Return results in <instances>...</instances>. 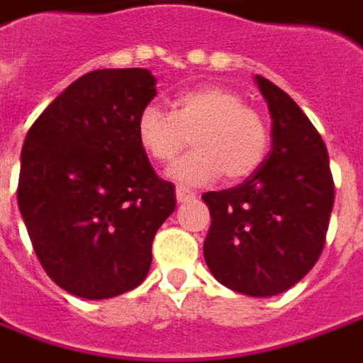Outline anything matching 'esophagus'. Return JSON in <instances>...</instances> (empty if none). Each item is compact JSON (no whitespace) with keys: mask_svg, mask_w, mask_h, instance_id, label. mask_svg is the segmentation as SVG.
<instances>
[{"mask_svg":"<svg viewBox=\"0 0 363 363\" xmlns=\"http://www.w3.org/2000/svg\"><path fill=\"white\" fill-rule=\"evenodd\" d=\"M176 197H177V201H179V203H186V201H191V199L196 197V194H194V191H189L187 187L177 186L176 187Z\"/></svg>","mask_w":363,"mask_h":363,"instance_id":"obj_1","label":"esophagus"}]
</instances>
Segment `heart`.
Here are the masks:
<instances>
[{
    "label": "heart",
    "instance_id": "b5f03b06",
    "mask_svg": "<svg viewBox=\"0 0 363 363\" xmlns=\"http://www.w3.org/2000/svg\"><path fill=\"white\" fill-rule=\"evenodd\" d=\"M191 138V152L174 164L169 177L184 186H206L223 174L241 182L259 169L269 152L261 114L231 89L209 84L172 99V112L148 104L136 118V138L157 164L174 162Z\"/></svg>",
    "mask_w": 363,
    "mask_h": 363
}]
</instances>
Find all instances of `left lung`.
<instances>
[{
    "mask_svg": "<svg viewBox=\"0 0 363 363\" xmlns=\"http://www.w3.org/2000/svg\"><path fill=\"white\" fill-rule=\"evenodd\" d=\"M272 118V148L239 186L201 196L211 213L207 267L223 286L249 296L289 291L318 261L334 206L324 140L277 84L255 77Z\"/></svg>",
    "mask_w": 363,
    "mask_h": 363,
    "instance_id": "1",
    "label": "left lung"
}]
</instances>
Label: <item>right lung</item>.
Segmentation results:
<instances>
[{"label": "right lung", "instance_id": "obj_1", "mask_svg": "<svg viewBox=\"0 0 363 363\" xmlns=\"http://www.w3.org/2000/svg\"><path fill=\"white\" fill-rule=\"evenodd\" d=\"M156 96L146 69L86 72L35 120L21 150L17 203L45 272L86 301L136 289L152 241L176 209L136 138Z\"/></svg>", "mask_w": 363, "mask_h": 363}]
</instances>
